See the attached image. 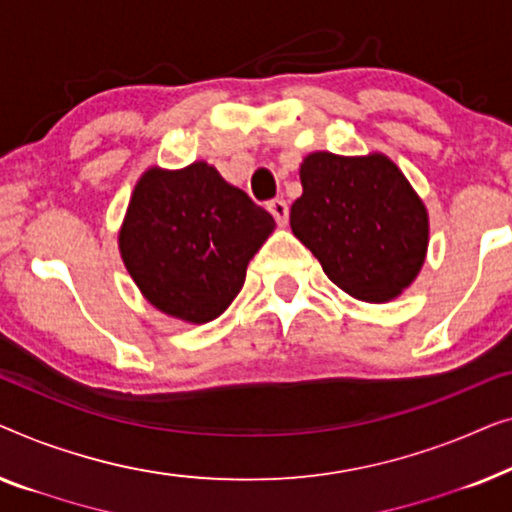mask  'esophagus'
<instances>
[{"mask_svg":"<svg viewBox=\"0 0 512 512\" xmlns=\"http://www.w3.org/2000/svg\"><path fill=\"white\" fill-rule=\"evenodd\" d=\"M266 208H269V213L273 215V218H276V222H278L280 227L287 225V215H290V208H287V201H283V199H273V201H269V204H266Z\"/></svg>","mask_w":512,"mask_h":512,"instance_id":"34e87169","label":"esophagus"}]
</instances>
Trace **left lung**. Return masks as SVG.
Returning <instances> with one entry per match:
<instances>
[{
    "mask_svg": "<svg viewBox=\"0 0 512 512\" xmlns=\"http://www.w3.org/2000/svg\"><path fill=\"white\" fill-rule=\"evenodd\" d=\"M292 234L350 297L387 304L420 273L429 248V213L403 171L383 153H308Z\"/></svg>",
    "mask_w": 512,
    "mask_h": 512,
    "instance_id": "obj_1",
    "label": "left lung"
}]
</instances>
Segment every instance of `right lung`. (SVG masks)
Wrapping results in <instances>:
<instances>
[{"label": "right lung", "instance_id": "right-lung-1", "mask_svg": "<svg viewBox=\"0 0 512 512\" xmlns=\"http://www.w3.org/2000/svg\"><path fill=\"white\" fill-rule=\"evenodd\" d=\"M276 222L204 160L148 167L118 232L120 257L143 299L169 318L206 325L246 283Z\"/></svg>", "mask_w": 512, "mask_h": 512}]
</instances>
